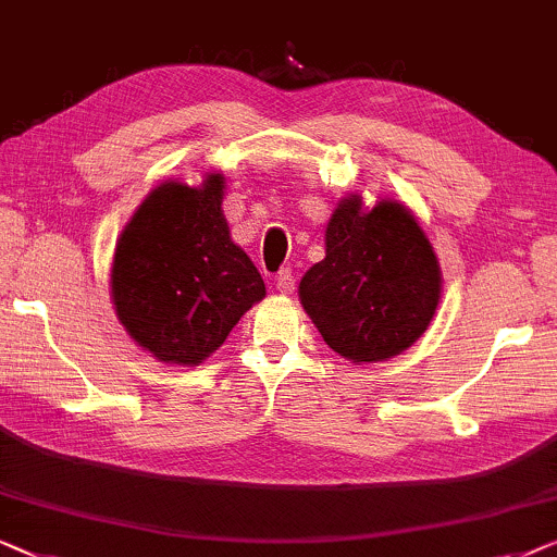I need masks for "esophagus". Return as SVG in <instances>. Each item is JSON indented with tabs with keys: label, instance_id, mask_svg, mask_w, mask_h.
<instances>
[{
	"label": "esophagus",
	"instance_id": "obj_1",
	"mask_svg": "<svg viewBox=\"0 0 557 557\" xmlns=\"http://www.w3.org/2000/svg\"><path fill=\"white\" fill-rule=\"evenodd\" d=\"M275 282H277V289L282 295H289L295 289V275H293V270L289 268H282L280 272H277V277H275Z\"/></svg>",
	"mask_w": 557,
	"mask_h": 557
}]
</instances>
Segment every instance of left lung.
<instances>
[{
  "label": "left lung",
  "instance_id": "8db88e82",
  "mask_svg": "<svg viewBox=\"0 0 557 557\" xmlns=\"http://www.w3.org/2000/svg\"><path fill=\"white\" fill-rule=\"evenodd\" d=\"M442 272L426 234L398 201L363 211L343 199L325 230V260L300 280L302 308L335 354L371 363L398 356L432 323Z\"/></svg>",
  "mask_w": 557,
  "mask_h": 557
}]
</instances>
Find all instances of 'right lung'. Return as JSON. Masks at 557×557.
<instances>
[{
    "instance_id": "1",
    "label": "right lung",
    "mask_w": 557,
    "mask_h": 557,
    "mask_svg": "<svg viewBox=\"0 0 557 557\" xmlns=\"http://www.w3.org/2000/svg\"><path fill=\"white\" fill-rule=\"evenodd\" d=\"M222 189V174L199 189L161 184L115 247V312L131 338L166 363H201L264 297L262 275L230 239Z\"/></svg>"
}]
</instances>
